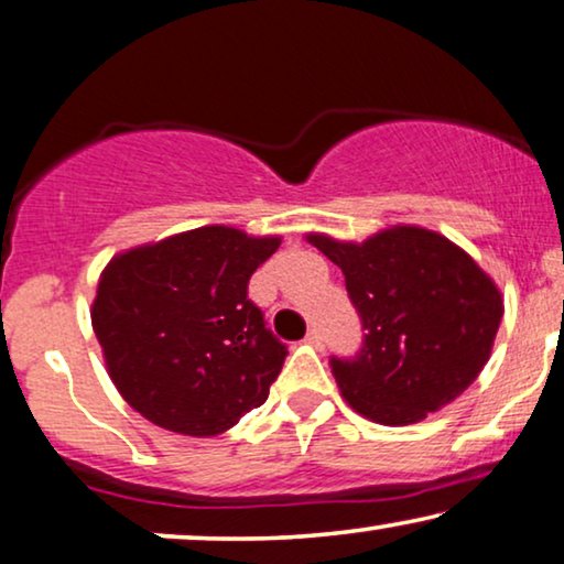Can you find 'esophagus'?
Returning a JSON list of instances; mask_svg holds the SVG:
<instances>
[{
	"instance_id": "obj_1",
	"label": "esophagus",
	"mask_w": 564,
	"mask_h": 564,
	"mask_svg": "<svg viewBox=\"0 0 564 564\" xmlns=\"http://www.w3.org/2000/svg\"><path fill=\"white\" fill-rule=\"evenodd\" d=\"M305 341H308L311 347H321V345H324V336H321V328H311V332L305 334Z\"/></svg>"
}]
</instances>
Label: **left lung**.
<instances>
[{
	"label": "left lung",
	"mask_w": 564,
	"mask_h": 564,
	"mask_svg": "<svg viewBox=\"0 0 564 564\" xmlns=\"http://www.w3.org/2000/svg\"><path fill=\"white\" fill-rule=\"evenodd\" d=\"M308 243L345 274L362 347L332 357L341 397L380 425H414L460 397L489 360L502 297L469 253L433 230L397 225L341 243Z\"/></svg>",
	"instance_id": "left-lung-1"
}]
</instances>
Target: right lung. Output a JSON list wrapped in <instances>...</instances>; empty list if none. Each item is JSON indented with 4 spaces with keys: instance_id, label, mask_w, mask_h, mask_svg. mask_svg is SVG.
Segmentation results:
<instances>
[{
    "instance_id": "1",
    "label": "right lung",
    "mask_w": 564,
    "mask_h": 564,
    "mask_svg": "<svg viewBox=\"0 0 564 564\" xmlns=\"http://www.w3.org/2000/svg\"><path fill=\"white\" fill-rule=\"evenodd\" d=\"M280 238L209 225L113 256L93 328L131 409L171 433H225L269 397L288 347L248 300Z\"/></svg>"
}]
</instances>
